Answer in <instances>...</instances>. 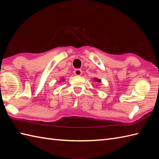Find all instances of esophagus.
I'll use <instances>...</instances> for the list:
<instances>
[{"instance_id":"esophagus-1","label":"esophagus","mask_w":159,"mask_h":159,"mask_svg":"<svg viewBox=\"0 0 159 159\" xmlns=\"http://www.w3.org/2000/svg\"><path fill=\"white\" fill-rule=\"evenodd\" d=\"M82 73V70L80 69H77L75 70H74V74H75V75H81Z\"/></svg>"}]
</instances>
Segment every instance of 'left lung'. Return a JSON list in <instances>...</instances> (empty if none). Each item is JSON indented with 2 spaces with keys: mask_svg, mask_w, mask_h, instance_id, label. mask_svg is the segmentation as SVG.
Masks as SVG:
<instances>
[{
  "mask_svg": "<svg viewBox=\"0 0 159 159\" xmlns=\"http://www.w3.org/2000/svg\"><path fill=\"white\" fill-rule=\"evenodd\" d=\"M94 80H95V81H97V82H101V80H97V79L95 78V79H94Z\"/></svg>",
  "mask_w": 159,
  "mask_h": 159,
  "instance_id": "8db88e82",
  "label": "left lung"
}]
</instances>
